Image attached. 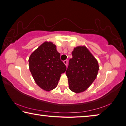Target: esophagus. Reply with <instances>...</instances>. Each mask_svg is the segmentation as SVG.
Masks as SVG:
<instances>
[{
    "label": "esophagus",
    "instance_id": "1",
    "mask_svg": "<svg viewBox=\"0 0 126 126\" xmlns=\"http://www.w3.org/2000/svg\"><path fill=\"white\" fill-rule=\"evenodd\" d=\"M63 62L65 64V65L67 66V64H68V61H67V60H65V61H64Z\"/></svg>",
    "mask_w": 126,
    "mask_h": 126
}]
</instances>
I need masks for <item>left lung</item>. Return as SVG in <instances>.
Returning <instances> with one entry per match:
<instances>
[{"label": "left lung", "instance_id": "1", "mask_svg": "<svg viewBox=\"0 0 126 126\" xmlns=\"http://www.w3.org/2000/svg\"><path fill=\"white\" fill-rule=\"evenodd\" d=\"M66 71L69 88L76 93L84 91L98 75V61L86 47L79 46L72 52Z\"/></svg>", "mask_w": 126, "mask_h": 126}]
</instances>
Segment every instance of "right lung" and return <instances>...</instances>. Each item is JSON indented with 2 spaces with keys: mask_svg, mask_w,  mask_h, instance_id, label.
Returning a JSON list of instances; mask_svg holds the SVG:
<instances>
[{
  "mask_svg": "<svg viewBox=\"0 0 126 126\" xmlns=\"http://www.w3.org/2000/svg\"><path fill=\"white\" fill-rule=\"evenodd\" d=\"M60 57L56 46L47 42L40 45L30 56V72L36 84L44 90L54 89L61 74L66 70V66Z\"/></svg>",
  "mask_w": 126,
  "mask_h": 126,
  "instance_id": "obj_1",
  "label": "right lung"
}]
</instances>
